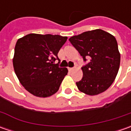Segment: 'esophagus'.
<instances>
[{"mask_svg": "<svg viewBox=\"0 0 131 131\" xmlns=\"http://www.w3.org/2000/svg\"><path fill=\"white\" fill-rule=\"evenodd\" d=\"M68 70H69L70 71H72L73 70H74V68H68Z\"/></svg>", "mask_w": 131, "mask_h": 131, "instance_id": "1", "label": "esophagus"}]
</instances>
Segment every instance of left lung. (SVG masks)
Instances as JSON below:
<instances>
[{"label": "left lung", "mask_w": 131, "mask_h": 131, "mask_svg": "<svg viewBox=\"0 0 131 131\" xmlns=\"http://www.w3.org/2000/svg\"><path fill=\"white\" fill-rule=\"evenodd\" d=\"M84 60L90 62L82 68L83 77L77 86L89 95L103 93L113 83L118 73L120 53L115 37L101 29L86 31L69 38Z\"/></svg>", "instance_id": "8db88e82"}]
</instances>
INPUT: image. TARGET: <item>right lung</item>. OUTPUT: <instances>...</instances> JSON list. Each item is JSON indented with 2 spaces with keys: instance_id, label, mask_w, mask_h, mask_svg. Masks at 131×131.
<instances>
[{
  "instance_id": "right-lung-1",
  "label": "right lung",
  "mask_w": 131,
  "mask_h": 131,
  "mask_svg": "<svg viewBox=\"0 0 131 131\" xmlns=\"http://www.w3.org/2000/svg\"><path fill=\"white\" fill-rule=\"evenodd\" d=\"M67 36L30 33L19 38L15 45L13 66L19 82L32 95L47 98L56 93L68 73L59 68L58 53Z\"/></svg>"
}]
</instances>
